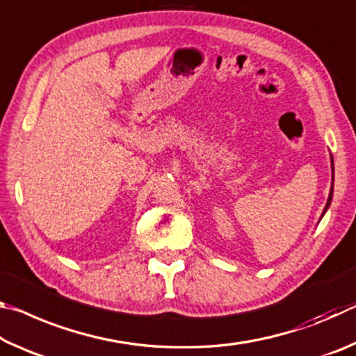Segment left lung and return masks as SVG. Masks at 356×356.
Returning <instances> with one entry per match:
<instances>
[{
    "label": "left lung",
    "instance_id": "left-lung-1",
    "mask_svg": "<svg viewBox=\"0 0 356 356\" xmlns=\"http://www.w3.org/2000/svg\"><path fill=\"white\" fill-rule=\"evenodd\" d=\"M331 197H333V184H331V190H330V196H328V201H327V206H325V210H323V213L327 212V209L330 207V204H331ZM322 213V215H323Z\"/></svg>",
    "mask_w": 356,
    "mask_h": 356
}]
</instances>
